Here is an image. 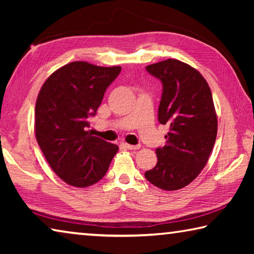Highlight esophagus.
Returning a JSON list of instances; mask_svg holds the SVG:
<instances>
[{
    "label": "esophagus",
    "mask_w": 254,
    "mask_h": 254,
    "mask_svg": "<svg viewBox=\"0 0 254 254\" xmlns=\"http://www.w3.org/2000/svg\"><path fill=\"white\" fill-rule=\"evenodd\" d=\"M126 147L128 150H137V149H140V145H133V144H127V143H126Z\"/></svg>",
    "instance_id": "34e87169"
}]
</instances>
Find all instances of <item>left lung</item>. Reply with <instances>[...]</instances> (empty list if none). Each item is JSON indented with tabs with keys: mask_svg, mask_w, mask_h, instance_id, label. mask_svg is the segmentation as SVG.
I'll list each match as a JSON object with an SVG mask.
<instances>
[{
	"mask_svg": "<svg viewBox=\"0 0 254 254\" xmlns=\"http://www.w3.org/2000/svg\"><path fill=\"white\" fill-rule=\"evenodd\" d=\"M145 69L162 83L158 120L168 124L169 132L165 147L156 150V167L144 177L163 190H178L200 174L216 140L212 92L200 72L180 60L167 59Z\"/></svg>",
	"mask_w": 254,
	"mask_h": 254,
	"instance_id": "8db88e82",
	"label": "left lung"
}]
</instances>
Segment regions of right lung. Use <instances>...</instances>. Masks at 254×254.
<instances>
[{
	"mask_svg": "<svg viewBox=\"0 0 254 254\" xmlns=\"http://www.w3.org/2000/svg\"><path fill=\"white\" fill-rule=\"evenodd\" d=\"M120 66L74 62L53 72L36 103L37 142L56 175L70 186H92L104 177L117 144L93 136L86 127L96 114Z\"/></svg>",
	"mask_w": 254,
	"mask_h": 254,
	"instance_id": "1",
	"label": "right lung"
}]
</instances>
